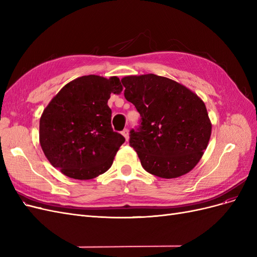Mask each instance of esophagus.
<instances>
[{"label": "esophagus", "instance_id": "esophagus-1", "mask_svg": "<svg viewBox=\"0 0 257 257\" xmlns=\"http://www.w3.org/2000/svg\"><path fill=\"white\" fill-rule=\"evenodd\" d=\"M122 135L124 136V138L126 139V141H128V137H130L128 135H130V134H128V130H127V128H125V130H123V131H122Z\"/></svg>", "mask_w": 257, "mask_h": 257}]
</instances>
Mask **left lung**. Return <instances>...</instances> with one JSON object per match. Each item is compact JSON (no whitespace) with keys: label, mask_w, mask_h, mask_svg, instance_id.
<instances>
[{"label":"left lung","mask_w":257,"mask_h":257,"mask_svg":"<svg viewBox=\"0 0 257 257\" xmlns=\"http://www.w3.org/2000/svg\"><path fill=\"white\" fill-rule=\"evenodd\" d=\"M124 96L142 116L130 144L142 166L165 179L181 177L197 165L211 136L205 103L185 85L154 74L121 79Z\"/></svg>","instance_id":"8db88e82"}]
</instances>
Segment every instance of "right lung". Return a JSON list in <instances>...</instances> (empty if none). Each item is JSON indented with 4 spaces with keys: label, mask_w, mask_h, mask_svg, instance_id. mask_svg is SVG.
<instances>
[{
    "label": "right lung",
    "mask_w": 257,
    "mask_h": 257,
    "mask_svg": "<svg viewBox=\"0 0 257 257\" xmlns=\"http://www.w3.org/2000/svg\"><path fill=\"white\" fill-rule=\"evenodd\" d=\"M123 87L116 76L78 77L66 83L44 109L40 144L45 157L73 179L90 180L106 173L125 142L111 127V93Z\"/></svg>",
    "instance_id": "obj_1"
}]
</instances>
